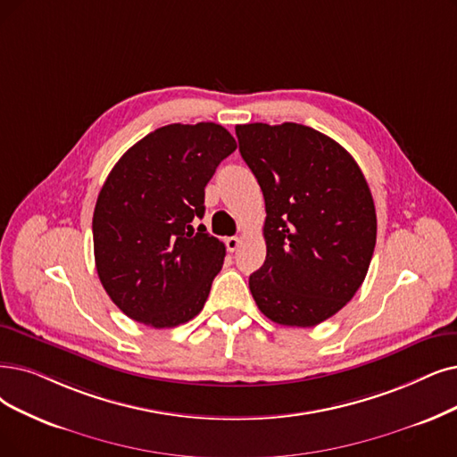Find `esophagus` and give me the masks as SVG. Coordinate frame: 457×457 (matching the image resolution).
Segmentation results:
<instances>
[{"instance_id": "34e87169", "label": "esophagus", "mask_w": 457, "mask_h": 457, "mask_svg": "<svg viewBox=\"0 0 457 457\" xmlns=\"http://www.w3.org/2000/svg\"><path fill=\"white\" fill-rule=\"evenodd\" d=\"M225 245L230 253H234L236 249L240 247V238H238V236H228V238H225Z\"/></svg>"}]
</instances>
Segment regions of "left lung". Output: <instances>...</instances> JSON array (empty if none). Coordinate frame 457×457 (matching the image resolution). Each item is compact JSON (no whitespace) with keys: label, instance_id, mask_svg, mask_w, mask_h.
I'll return each instance as SVG.
<instances>
[{"label":"left lung","instance_id":"left-lung-1","mask_svg":"<svg viewBox=\"0 0 457 457\" xmlns=\"http://www.w3.org/2000/svg\"><path fill=\"white\" fill-rule=\"evenodd\" d=\"M264 195L266 261L249 276L261 312L309 328L336 315L366 279L377 213L353 155L300 123L236 125Z\"/></svg>","mask_w":457,"mask_h":457}]
</instances>
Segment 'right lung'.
I'll return each instance as SVG.
<instances>
[{
  "label": "right lung",
  "mask_w": 457,
  "mask_h": 457,
  "mask_svg": "<svg viewBox=\"0 0 457 457\" xmlns=\"http://www.w3.org/2000/svg\"><path fill=\"white\" fill-rule=\"evenodd\" d=\"M234 150L221 125L172 123L138 140L108 174L91 223L96 268L129 319L174 328L203 312L225 244L195 221L206 184Z\"/></svg>",
  "instance_id": "right-lung-1"
}]
</instances>
